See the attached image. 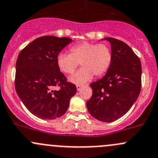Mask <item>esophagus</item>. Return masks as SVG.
I'll use <instances>...</instances> for the list:
<instances>
[{
  "instance_id": "34e87169",
  "label": "esophagus",
  "mask_w": 158,
  "mask_h": 158,
  "mask_svg": "<svg viewBox=\"0 0 158 158\" xmlns=\"http://www.w3.org/2000/svg\"><path fill=\"white\" fill-rule=\"evenodd\" d=\"M76 87H77V90H81V89L83 88V86L77 85V86H76Z\"/></svg>"
}]
</instances>
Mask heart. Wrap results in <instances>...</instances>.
Masks as SVG:
<instances>
[{"label": "heart", "mask_w": 158, "mask_h": 158, "mask_svg": "<svg viewBox=\"0 0 158 158\" xmlns=\"http://www.w3.org/2000/svg\"><path fill=\"white\" fill-rule=\"evenodd\" d=\"M113 55L110 47L103 43L84 42L70 48V54L61 52L57 55L56 63L58 68L64 74H71L77 68L79 63L82 68L76 71L69 81L81 85L90 81L95 74L103 75L111 65Z\"/></svg>", "instance_id": "obj_1"}]
</instances>
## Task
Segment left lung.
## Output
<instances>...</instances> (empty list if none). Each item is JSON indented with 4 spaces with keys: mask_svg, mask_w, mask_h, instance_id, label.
Returning a JSON list of instances; mask_svg holds the SVG:
<instances>
[{
    "mask_svg": "<svg viewBox=\"0 0 158 158\" xmlns=\"http://www.w3.org/2000/svg\"><path fill=\"white\" fill-rule=\"evenodd\" d=\"M102 40L110 42L113 60L105 75L90 84L93 94L86 104L93 117L111 123L123 116L137 100L141 87V64L127 44L111 37Z\"/></svg>",
    "mask_w": 158,
    "mask_h": 158,
    "instance_id": "obj_1",
    "label": "left lung"
}]
</instances>
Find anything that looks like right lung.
Listing matches in <instances>:
<instances>
[{
  "label": "right lung",
  "mask_w": 158,
  "mask_h": 158,
  "mask_svg": "<svg viewBox=\"0 0 158 158\" xmlns=\"http://www.w3.org/2000/svg\"><path fill=\"white\" fill-rule=\"evenodd\" d=\"M72 40L47 35L37 38L20 52L16 63L15 89L27 110L38 118L55 119L68 110L75 95L56 63L57 55ZM59 86V90H55Z\"/></svg>",
  "instance_id": "add662e5"
}]
</instances>
